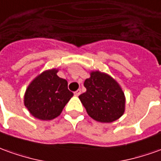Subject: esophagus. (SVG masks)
Here are the masks:
<instances>
[{
	"instance_id": "34e87169",
	"label": "esophagus",
	"mask_w": 161,
	"mask_h": 161,
	"mask_svg": "<svg viewBox=\"0 0 161 161\" xmlns=\"http://www.w3.org/2000/svg\"><path fill=\"white\" fill-rule=\"evenodd\" d=\"M74 94H75V96L78 97L81 94V90H79V89H78L77 91H76V92H74Z\"/></svg>"
}]
</instances>
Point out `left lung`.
Here are the masks:
<instances>
[{"label": "left lung", "mask_w": 161, "mask_h": 161, "mask_svg": "<svg viewBox=\"0 0 161 161\" xmlns=\"http://www.w3.org/2000/svg\"><path fill=\"white\" fill-rule=\"evenodd\" d=\"M90 75L84 84L86 92L78 97L88 115L101 123L119 119L125 110V97L119 84L99 70Z\"/></svg>", "instance_id": "1"}]
</instances>
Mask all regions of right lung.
I'll list each match as a JSON object with an SVG mask.
<instances>
[{"label":"right lung","mask_w":161,"mask_h":161,"mask_svg":"<svg viewBox=\"0 0 161 161\" xmlns=\"http://www.w3.org/2000/svg\"><path fill=\"white\" fill-rule=\"evenodd\" d=\"M58 69L44 70L26 89L24 105L31 115L41 120L54 119L72 97L68 82L57 75Z\"/></svg>","instance_id":"1"}]
</instances>
